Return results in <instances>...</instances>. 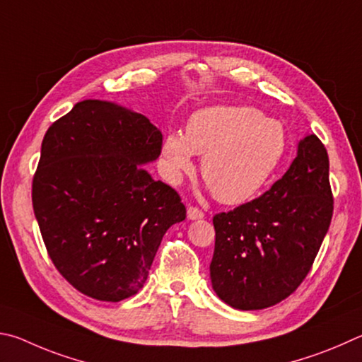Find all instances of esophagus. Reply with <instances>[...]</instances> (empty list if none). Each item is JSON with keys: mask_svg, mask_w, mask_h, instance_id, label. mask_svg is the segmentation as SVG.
Instances as JSON below:
<instances>
[{"mask_svg": "<svg viewBox=\"0 0 362 362\" xmlns=\"http://www.w3.org/2000/svg\"><path fill=\"white\" fill-rule=\"evenodd\" d=\"M204 216H205V214H204V211L200 210V208H197V206H187V218L191 219V221L202 219Z\"/></svg>", "mask_w": 362, "mask_h": 362, "instance_id": "34e87169", "label": "esophagus"}]
</instances>
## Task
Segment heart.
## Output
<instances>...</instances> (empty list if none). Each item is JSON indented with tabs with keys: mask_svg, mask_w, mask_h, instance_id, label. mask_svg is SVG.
Returning <instances> with one entry per match:
<instances>
[{
	"mask_svg": "<svg viewBox=\"0 0 362 362\" xmlns=\"http://www.w3.org/2000/svg\"><path fill=\"white\" fill-rule=\"evenodd\" d=\"M288 132L280 120L251 106H210L192 114L182 133H168L162 146L171 181L194 171L202 157V176L219 202L245 204L261 191L281 163Z\"/></svg>",
	"mask_w": 362,
	"mask_h": 362,
	"instance_id": "b5f03b06",
	"label": "heart"
}]
</instances>
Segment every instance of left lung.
I'll return each instance as SVG.
<instances>
[{
	"mask_svg": "<svg viewBox=\"0 0 362 362\" xmlns=\"http://www.w3.org/2000/svg\"><path fill=\"white\" fill-rule=\"evenodd\" d=\"M332 211L327 151L318 136L307 135L267 192L214 214V293L238 310H262L286 299L312 269Z\"/></svg>",
	"mask_w": 362,
	"mask_h": 362,
	"instance_id": "8db88e82",
	"label": "left lung"
}]
</instances>
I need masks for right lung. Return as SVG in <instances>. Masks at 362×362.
Here are the masks:
<instances>
[{"label":"right lung","mask_w":362,"mask_h":362,"mask_svg":"<svg viewBox=\"0 0 362 362\" xmlns=\"http://www.w3.org/2000/svg\"><path fill=\"white\" fill-rule=\"evenodd\" d=\"M160 151L148 117L101 100L76 103L44 135L35 216L55 269L84 296L136 294L165 232L186 219L175 189L143 168Z\"/></svg>","instance_id":"right-lung-1"}]
</instances>
